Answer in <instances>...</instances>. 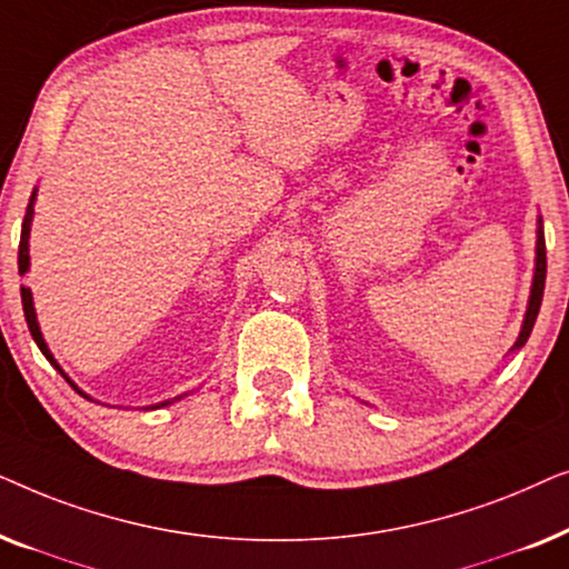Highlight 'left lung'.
I'll list each match as a JSON object with an SVG mask.
<instances>
[{"label":"left lung","instance_id":"left-lung-1","mask_svg":"<svg viewBox=\"0 0 569 569\" xmlns=\"http://www.w3.org/2000/svg\"><path fill=\"white\" fill-rule=\"evenodd\" d=\"M543 282H547V243H543V230L539 224V243H536V274H533V287H531V300H528L526 321H523V329H520V337L516 341V347H523L528 337H531L536 316H539V308H541Z\"/></svg>","mask_w":569,"mask_h":569}]
</instances>
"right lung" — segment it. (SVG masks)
<instances>
[{"label":"right lung","instance_id":"obj_1","mask_svg":"<svg viewBox=\"0 0 569 569\" xmlns=\"http://www.w3.org/2000/svg\"><path fill=\"white\" fill-rule=\"evenodd\" d=\"M33 199H36V191H33V197H30V204H28V212H26V220H22V232H20V251H18V269H20V274H26L28 271V263H30V259H28V236H30V220H33ZM20 295H22V310H26V321H28V329H30V337L36 339V345H38V349H41V352L46 355V360H49L53 368H57L59 372H61V368L57 365V360H53V355L49 352V347H46V341H43V337H41V329H38V321H36V310H33V295H30V287H26L22 284L20 287ZM61 376H64V372H61ZM67 378V376H64ZM67 383L74 388L77 393L80 396H84L80 388H77L72 380L67 378ZM84 399H88V396H84ZM178 399H181V396H178ZM168 403V401H166ZM166 403H158V407H166ZM158 407H152V409H158Z\"/></svg>","mask_w":569,"mask_h":569}]
</instances>
